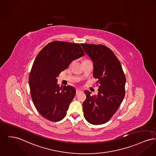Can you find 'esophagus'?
<instances>
[{
  "label": "esophagus",
  "mask_w": 156,
  "mask_h": 156,
  "mask_svg": "<svg viewBox=\"0 0 156 156\" xmlns=\"http://www.w3.org/2000/svg\"><path fill=\"white\" fill-rule=\"evenodd\" d=\"M81 90H79V89H76V94H79L80 93H81Z\"/></svg>",
  "instance_id": "34e87169"
}]
</instances>
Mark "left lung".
<instances>
[{"instance_id": "1", "label": "left lung", "mask_w": 156, "mask_h": 156, "mask_svg": "<svg viewBox=\"0 0 156 156\" xmlns=\"http://www.w3.org/2000/svg\"><path fill=\"white\" fill-rule=\"evenodd\" d=\"M85 52L93 62V76L100 85L97 95L85 91L83 116L91 124L108 122L117 111L125 96L126 76L113 52L102 45L81 44Z\"/></svg>"}]
</instances>
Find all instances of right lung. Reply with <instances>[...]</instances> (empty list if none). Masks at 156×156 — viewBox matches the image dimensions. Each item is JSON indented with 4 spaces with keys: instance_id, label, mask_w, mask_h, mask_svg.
Masks as SVG:
<instances>
[{
    "instance_id": "right-lung-1",
    "label": "right lung",
    "mask_w": 156,
    "mask_h": 156,
    "mask_svg": "<svg viewBox=\"0 0 156 156\" xmlns=\"http://www.w3.org/2000/svg\"><path fill=\"white\" fill-rule=\"evenodd\" d=\"M78 44L55 41L48 44L37 55L29 83L31 98L37 111L46 119H63L75 95L73 87L57 84V77L72 61L84 55Z\"/></svg>"
}]
</instances>
